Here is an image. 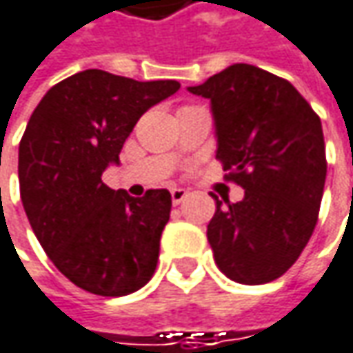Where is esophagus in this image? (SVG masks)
<instances>
[{
  "label": "esophagus",
  "mask_w": 353,
  "mask_h": 353,
  "mask_svg": "<svg viewBox=\"0 0 353 353\" xmlns=\"http://www.w3.org/2000/svg\"><path fill=\"white\" fill-rule=\"evenodd\" d=\"M185 197H188V190H183V188H174L172 190V201H174V205L181 203Z\"/></svg>",
  "instance_id": "obj_1"
}]
</instances>
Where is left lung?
Returning a JSON list of instances; mask_svg holds the SVG:
<instances>
[{
    "label": "left lung",
    "mask_w": 353,
    "mask_h": 353,
    "mask_svg": "<svg viewBox=\"0 0 353 353\" xmlns=\"http://www.w3.org/2000/svg\"><path fill=\"white\" fill-rule=\"evenodd\" d=\"M212 101L218 157L238 203L218 197L208 241L230 280H278L300 258L318 223L325 183V143L318 114L283 77L234 63L188 88Z\"/></svg>",
    "instance_id": "obj_1"
}]
</instances>
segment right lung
<instances>
[{
	"mask_svg": "<svg viewBox=\"0 0 353 353\" xmlns=\"http://www.w3.org/2000/svg\"><path fill=\"white\" fill-rule=\"evenodd\" d=\"M179 90L85 70L55 83L19 141V194L53 265L97 296H128L152 280L170 219L168 190L128 196L101 181L137 119Z\"/></svg>",
	"mask_w": 353,
	"mask_h": 353,
	"instance_id": "1",
	"label": "right lung"
}]
</instances>
